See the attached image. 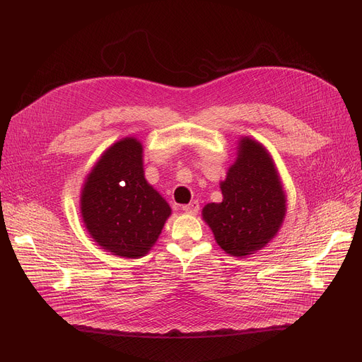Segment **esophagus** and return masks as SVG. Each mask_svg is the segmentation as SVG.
<instances>
[{
  "instance_id": "obj_1",
  "label": "esophagus",
  "mask_w": 362,
  "mask_h": 362,
  "mask_svg": "<svg viewBox=\"0 0 362 362\" xmlns=\"http://www.w3.org/2000/svg\"><path fill=\"white\" fill-rule=\"evenodd\" d=\"M182 210L189 213V214H197L199 210V204H198V201H192L189 204H185V206H182Z\"/></svg>"
}]
</instances>
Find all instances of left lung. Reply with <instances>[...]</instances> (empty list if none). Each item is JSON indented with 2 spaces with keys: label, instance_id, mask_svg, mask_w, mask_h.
<instances>
[{
  "label": "left lung",
  "instance_id": "8db88e82",
  "mask_svg": "<svg viewBox=\"0 0 362 362\" xmlns=\"http://www.w3.org/2000/svg\"><path fill=\"white\" fill-rule=\"evenodd\" d=\"M237 160L220 182L223 201L202 209L214 240L230 256H248L263 248L286 217V194L269 152L256 140L240 139Z\"/></svg>",
  "mask_w": 362,
  "mask_h": 362
}]
</instances>
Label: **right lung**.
<instances>
[{"label": "right lung", "instance_id": "1", "mask_svg": "<svg viewBox=\"0 0 362 362\" xmlns=\"http://www.w3.org/2000/svg\"><path fill=\"white\" fill-rule=\"evenodd\" d=\"M142 156V144L124 137L103 152L83 186L84 226L98 245L119 257L145 256L171 214L146 182Z\"/></svg>", "mask_w": 362, "mask_h": 362}]
</instances>
